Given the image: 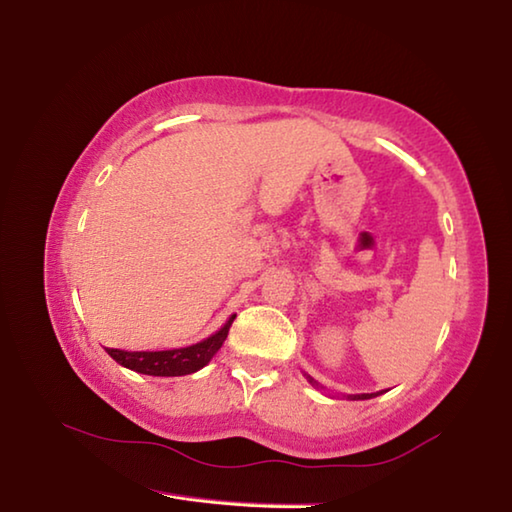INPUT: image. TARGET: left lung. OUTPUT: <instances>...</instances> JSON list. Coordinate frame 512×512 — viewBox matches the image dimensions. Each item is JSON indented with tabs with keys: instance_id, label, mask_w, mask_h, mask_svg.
I'll use <instances>...</instances> for the list:
<instances>
[{
	"instance_id": "8db88e82",
	"label": "left lung",
	"mask_w": 512,
	"mask_h": 512,
	"mask_svg": "<svg viewBox=\"0 0 512 512\" xmlns=\"http://www.w3.org/2000/svg\"><path fill=\"white\" fill-rule=\"evenodd\" d=\"M309 381H311V384H314V386H318V381H314V379H311V377H307ZM379 393H361V395H350V400H370V397H377Z\"/></svg>"
}]
</instances>
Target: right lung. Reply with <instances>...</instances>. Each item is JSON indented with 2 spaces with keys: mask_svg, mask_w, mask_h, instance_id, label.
<instances>
[{
  "mask_svg": "<svg viewBox=\"0 0 512 512\" xmlns=\"http://www.w3.org/2000/svg\"><path fill=\"white\" fill-rule=\"evenodd\" d=\"M232 320H235V316H230L228 323H225L219 332L207 336V339L201 343L187 345V348L160 350V352H126V350L106 348V352L119 363V366L140 372V375H153V377L192 375V372L207 366L214 354L219 352L223 341L228 339Z\"/></svg>",
  "mask_w": 512,
  "mask_h": 512,
  "instance_id": "add662e5",
  "label": "right lung"
}]
</instances>
